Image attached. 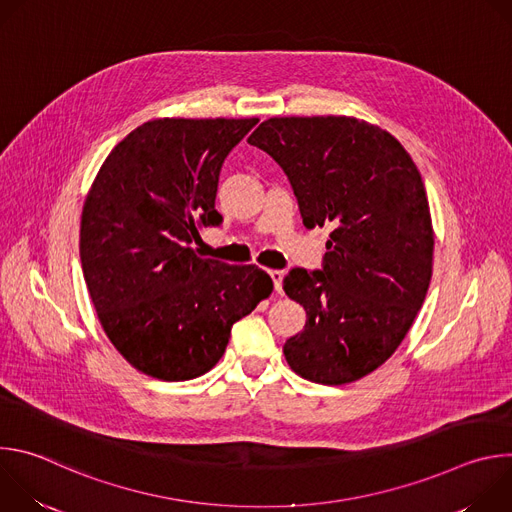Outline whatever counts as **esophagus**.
<instances>
[{
  "mask_svg": "<svg viewBox=\"0 0 512 512\" xmlns=\"http://www.w3.org/2000/svg\"><path fill=\"white\" fill-rule=\"evenodd\" d=\"M269 275H271V279H273V289L277 291V294H281V291H283V271L271 269Z\"/></svg>",
  "mask_w": 512,
  "mask_h": 512,
  "instance_id": "obj_1",
  "label": "esophagus"
}]
</instances>
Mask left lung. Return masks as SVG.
I'll return each instance as SVG.
<instances>
[{
  "label": "left lung",
  "instance_id": "8db88e82",
  "mask_svg": "<svg viewBox=\"0 0 512 512\" xmlns=\"http://www.w3.org/2000/svg\"><path fill=\"white\" fill-rule=\"evenodd\" d=\"M285 172L308 229L334 225L322 269H291L285 294L306 326L287 364L320 385L373 373L397 350L431 281L433 229L403 145L354 117H271L247 139Z\"/></svg>",
  "mask_w": 512,
  "mask_h": 512
}]
</instances>
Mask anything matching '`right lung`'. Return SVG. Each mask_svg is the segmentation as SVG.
Wrapping results in <instances>:
<instances>
[{"label": "right lung", "instance_id": "right-lung-1", "mask_svg": "<svg viewBox=\"0 0 512 512\" xmlns=\"http://www.w3.org/2000/svg\"><path fill=\"white\" fill-rule=\"evenodd\" d=\"M259 119H154L103 162L83 206L81 265L99 322L145 375L188 381L225 354L231 328L265 300L255 265L196 257L218 227L221 168Z\"/></svg>", "mask_w": 512, "mask_h": 512}]
</instances>
